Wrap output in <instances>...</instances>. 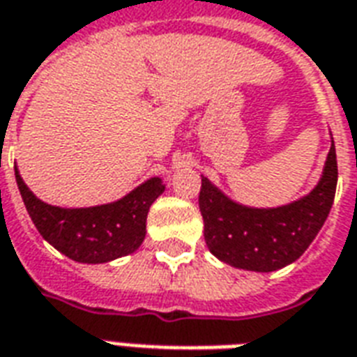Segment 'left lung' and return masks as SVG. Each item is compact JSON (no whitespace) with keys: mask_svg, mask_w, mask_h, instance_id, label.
Masks as SVG:
<instances>
[{"mask_svg":"<svg viewBox=\"0 0 357 357\" xmlns=\"http://www.w3.org/2000/svg\"><path fill=\"white\" fill-rule=\"evenodd\" d=\"M337 175V154L331 144L318 186L307 197L277 208L237 205L201 176L199 211L208 250L233 267L259 273L296 261L328 218Z\"/></svg>","mask_w":357,"mask_h":357,"instance_id":"8db88e82","label":"left lung"}]
</instances>
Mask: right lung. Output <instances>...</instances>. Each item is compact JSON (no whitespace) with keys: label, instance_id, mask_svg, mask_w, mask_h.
<instances>
[{"label":"right lung","instance_id":"obj_1","mask_svg":"<svg viewBox=\"0 0 357 357\" xmlns=\"http://www.w3.org/2000/svg\"><path fill=\"white\" fill-rule=\"evenodd\" d=\"M15 176L24 205L43 239L80 264H105L137 250L146 235L150 205L165 190L160 178H150L116 203L61 208L37 199L24 184L16 165Z\"/></svg>","mask_w":357,"mask_h":357}]
</instances>
